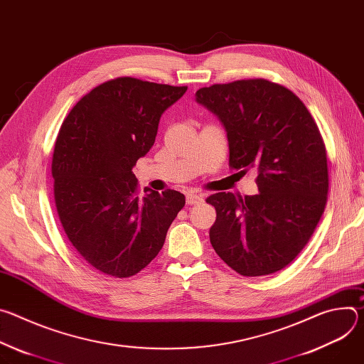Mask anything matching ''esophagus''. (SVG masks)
<instances>
[{
  "instance_id": "1",
  "label": "esophagus",
  "mask_w": 364,
  "mask_h": 364,
  "mask_svg": "<svg viewBox=\"0 0 364 364\" xmlns=\"http://www.w3.org/2000/svg\"><path fill=\"white\" fill-rule=\"evenodd\" d=\"M186 201H187V204H200L201 201H203V197L200 196V194H187V197H186Z\"/></svg>"
}]
</instances>
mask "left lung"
Here are the masks:
<instances>
[{"mask_svg":"<svg viewBox=\"0 0 364 364\" xmlns=\"http://www.w3.org/2000/svg\"><path fill=\"white\" fill-rule=\"evenodd\" d=\"M196 100L222 121L229 167L257 171V194L207 197L218 213L212 246L243 277L278 272L304 249L326 209L328 167L321 132L294 92L267 79L201 87Z\"/></svg>","mask_w":364,"mask_h":364,"instance_id":"1","label":"left lung"}]
</instances>
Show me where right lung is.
<instances>
[{"instance_id":"1","label":"right lung","mask_w":364,"mask_h":364,"mask_svg":"<svg viewBox=\"0 0 364 364\" xmlns=\"http://www.w3.org/2000/svg\"><path fill=\"white\" fill-rule=\"evenodd\" d=\"M187 86L117 77L86 93L63 121L51 161L65 233L99 272L129 278L161 250L186 204L176 190H144L132 167L151 149L163 112Z\"/></svg>"}]
</instances>
